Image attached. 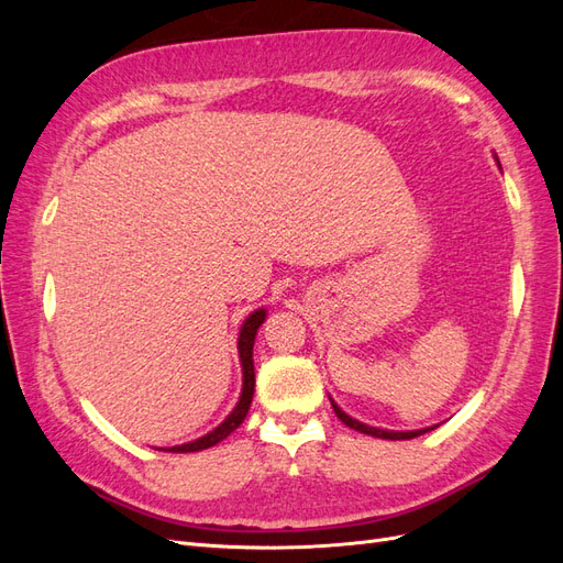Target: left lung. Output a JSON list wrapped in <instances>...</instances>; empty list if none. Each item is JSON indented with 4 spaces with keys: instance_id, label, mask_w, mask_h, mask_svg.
<instances>
[{
    "instance_id": "left-lung-1",
    "label": "left lung",
    "mask_w": 563,
    "mask_h": 563,
    "mask_svg": "<svg viewBox=\"0 0 563 563\" xmlns=\"http://www.w3.org/2000/svg\"><path fill=\"white\" fill-rule=\"evenodd\" d=\"M331 406H333V411H335V416L343 420L347 428H352V430H356V432H362V434H371V437H378V439H391V441H397V439H413V437H420V434H424V432H430V430H434V428H428V430H416V432H387V430H378V428H368V424H364V422H360V420H354V418H350L347 413H343L340 411V408L331 401Z\"/></svg>"
}]
</instances>
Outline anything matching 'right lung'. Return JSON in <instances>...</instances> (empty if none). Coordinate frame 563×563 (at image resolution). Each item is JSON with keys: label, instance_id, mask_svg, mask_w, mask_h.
<instances>
[{"label": "right lung", "instance_id": "obj_1", "mask_svg": "<svg viewBox=\"0 0 563 563\" xmlns=\"http://www.w3.org/2000/svg\"><path fill=\"white\" fill-rule=\"evenodd\" d=\"M263 321H265V310L253 312V314L244 321L242 333H240V356H242V371H244V387H242L240 404L234 406V411H232L223 422H220L213 432H209L207 437H201V439H197V441H190V444L162 449V451H166V453H192V451L211 449V446L218 444V441H223L225 437H230V434L244 422V418H246V413H249V406H251V401H253V387H255L253 340H255V333H258Z\"/></svg>", "mask_w": 563, "mask_h": 563}]
</instances>
